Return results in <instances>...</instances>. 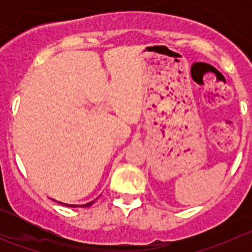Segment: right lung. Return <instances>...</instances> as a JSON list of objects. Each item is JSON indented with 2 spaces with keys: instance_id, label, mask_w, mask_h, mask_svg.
Instances as JSON below:
<instances>
[{
  "instance_id": "right-lung-1",
  "label": "right lung",
  "mask_w": 252,
  "mask_h": 252,
  "mask_svg": "<svg viewBox=\"0 0 252 252\" xmlns=\"http://www.w3.org/2000/svg\"><path fill=\"white\" fill-rule=\"evenodd\" d=\"M54 201H55V199H54ZM55 202H58V201H55ZM94 202H95V199H94V201L88 202V203H86V204H68V203H63V202H58V203L64 204V206H68V207H72V208H75V207H90V206H92Z\"/></svg>"
}]
</instances>
